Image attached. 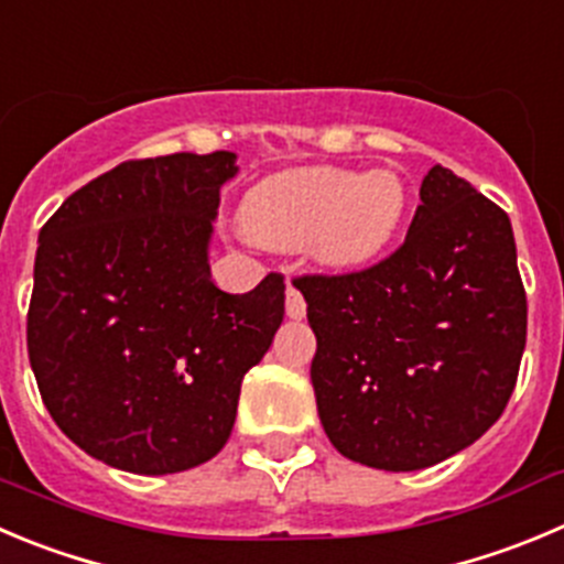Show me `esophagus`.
Instances as JSON below:
<instances>
[{
    "instance_id": "34e87169",
    "label": "esophagus",
    "mask_w": 564,
    "mask_h": 564,
    "mask_svg": "<svg viewBox=\"0 0 564 564\" xmlns=\"http://www.w3.org/2000/svg\"><path fill=\"white\" fill-rule=\"evenodd\" d=\"M285 310H288V318H293V321H302L304 313H307V304H304V296L299 293L296 285H288Z\"/></svg>"
}]
</instances>
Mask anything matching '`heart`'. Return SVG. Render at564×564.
I'll return each instance as SVG.
<instances>
[{
	"label": "heart",
	"instance_id": "heart-1",
	"mask_svg": "<svg viewBox=\"0 0 564 564\" xmlns=\"http://www.w3.org/2000/svg\"><path fill=\"white\" fill-rule=\"evenodd\" d=\"M410 213V185L395 169L357 171L304 165L257 182L243 196L240 224L273 249H307L318 265H371L399 238Z\"/></svg>",
	"mask_w": 564,
	"mask_h": 564
}]
</instances>
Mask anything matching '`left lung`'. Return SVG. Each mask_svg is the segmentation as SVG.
Segmentation results:
<instances>
[{
  "label": "left lung",
  "instance_id": "1",
  "mask_svg": "<svg viewBox=\"0 0 564 564\" xmlns=\"http://www.w3.org/2000/svg\"><path fill=\"white\" fill-rule=\"evenodd\" d=\"M321 423L351 463L421 470L501 417L527 346L509 216L434 165L401 249L343 276H302Z\"/></svg>",
  "mask_w": 564,
  "mask_h": 564
}]
</instances>
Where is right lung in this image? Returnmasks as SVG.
I'll return each mask as SVG.
<instances>
[{"instance_id": "obj_1", "label": "right lung", "mask_w": 564, "mask_h": 564, "mask_svg": "<svg viewBox=\"0 0 564 564\" xmlns=\"http://www.w3.org/2000/svg\"><path fill=\"white\" fill-rule=\"evenodd\" d=\"M232 152L130 160L66 198L37 235L26 351L61 432L143 476L216 457L240 382L285 318V282L249 293L210 279Z\"/></svg>"}]
</instances>
